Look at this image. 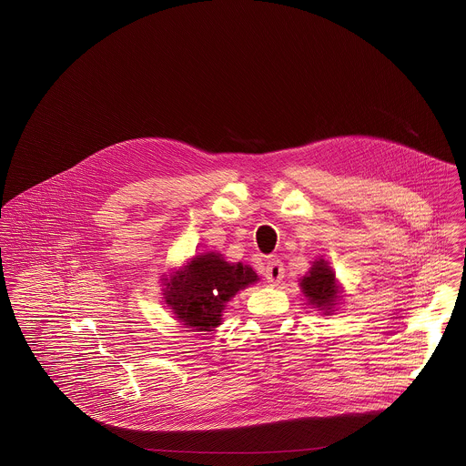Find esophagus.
Masks as SVG:
<instances>
[{
    "label": "esophagus",
    "instance_id": "34e87169",
    "mask_svg": "<svg viewBox=\"0 0 466 466\" xmlns=\"http://www.w3.org/2000/svg\"><path fill=\"white\" fill-rule=\"evenodd\" d=\"M265 278L270 282V284H279L282 278H284V268L280 265V261L278 259H272L267 263V272H265Z\"/></svg>",
    "mask_w": 466,
    "mask_h": 466
}]
</instances>
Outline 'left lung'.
<instances>
[{
	"instance_id": "1",
	"label": "left lung",
	"mask_w": 466,
	"mask_h": 466,
	"mask_svg": "<svg viewBox=\"0 0 466 466\" xmlns=\"http://www.w3.org/2000/svg\"><path fill=\"white\" fill-rule=\"evenodd\" d=\"M300 289L313 308H319L324 315H333L340 304L342 288L329 263L322 258L315 259L308 274L300 279Z\"/></svg>"
}]
</instances>
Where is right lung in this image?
I'll return each mask as SVG.
<instances>
[{"label": "right lung", "mask_w": 466, "mask_h": 466, "mask_svg": "<svg viewBox=\"0 0 466 466\" xmlns=\"http://www.w3.org/2000/svg\"><path fill=\"white\" fill-rule=\"evenodd\" d=\"M258 280L252 267L228 263L219 252H203L162 279V295L173 317L188 331H214L227 302Z\"/></svg>", "instance_id": "right-lung-1"}]
</instances>
